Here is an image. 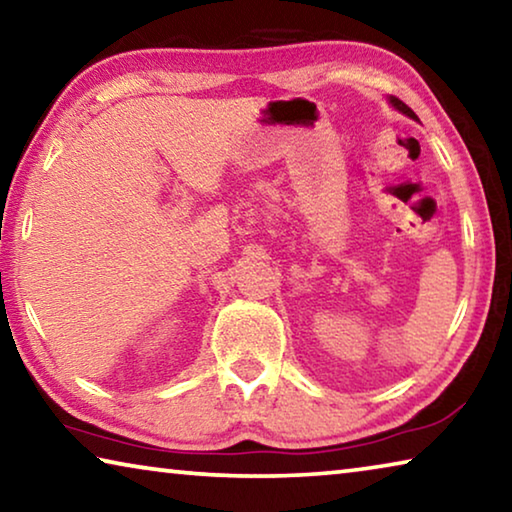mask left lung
I'll return each instance as SVG.
<instances>
[{"mask_svg":"<svg viewBox=\"0 0 512 512\" xmlns=\"http://www.w3.org/2000/svg\"><path fill=\"white\" fill-rule=\"evenodd\" d=\"M391 103H393V106H395L397 110H402L404 115H409V117H413V119H418V115H415V112H413L409 106H406L404 101H400V99H397V97H393V99H391Z\"/></svg>","mask_w":512,"mask_h":512,"instance_id":"obj_1","label":"left lung"}]
</instances>
